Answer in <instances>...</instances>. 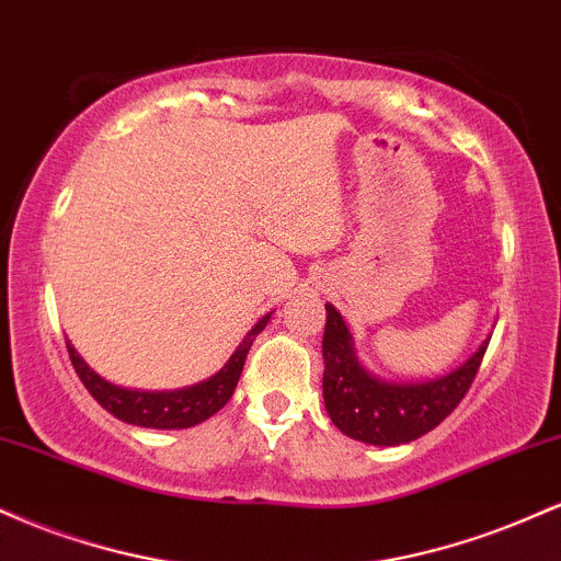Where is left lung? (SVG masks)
<instances>
[{
  "instance_id": "8db88e82",
  "label": "left lung",
  "mask_w": 561,
  "mask_h": 561,
  "mask_svg": "<svg viewBox=\"0 0 561 561\" xmlns=\"http://www.w3.org/2000/svg\"><path fill=\"white\" fill-rule=\"evenodd\" d=\"M327 324L321 353H324V403L334 427L347 437L371 446H401L435 430L467 390L472 388L488 340L467 364L433 382L401 385L369 377L353 353L351 332L343 317L327 302Z\"/></svg>"
}]
</instances>
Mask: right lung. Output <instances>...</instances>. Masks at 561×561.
<instances>
[{"mask_svg":"<svg viewBox=\"0 0 561 561\" xmlns=\"http://www.w3.org/2000/svg\"><path fill=\"white\" fill-rule=\"evenodd\" d=\"M272 317H263L253 330L248 332V337L242 340L240 347L231 353L218 375H214L205 382L195 385V388L184 390H171V392H141V390H126L118 385L105 382L100 375H94L87 364L81 362L79 353L73 351L68 343V356L73 364L76 375L83 382V388L92 392V398L102 409L111 411L113 416L124 420L128 424H137V427H156V430H184L195 427V424L210 420L218 409H224L227 401L234 392L237 382H240L244 358H248L250 345L259 337V332L266 327V321Z\"/></svg>","mask_w":561,"mask_h":561,"instance_id":"add662e5","label":"right lung"}]
</instances>
